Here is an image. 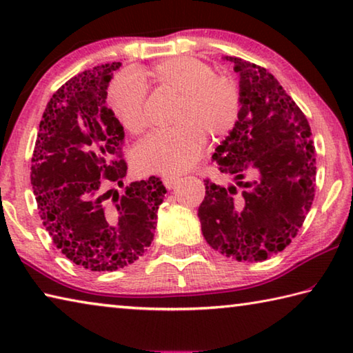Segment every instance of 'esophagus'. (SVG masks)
Wrapping results in <instances>:
<instances>
[{
  "label": "esophagus",
  "instance_id": "esophagus-1",
  "mask_svg": "<svg viewBox=\"0 0 353 353\" xmlns=\"http://www.w3.org/2000/svg\"><path fill=\"white\" fill-rule=\"evenodd\" d=\"M179 181H181V179L179 177H174V176H168V177H163V183H165V187L168 188V190H171V188H174L176 185L179 183Z\"/></svg>",
  "mask_w": 353,
  "mask_h": 353
}]
</instances>
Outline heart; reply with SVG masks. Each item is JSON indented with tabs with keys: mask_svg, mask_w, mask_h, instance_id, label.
Segmentation results:
<instances>
[{
	"mask_svg": "<svg viewBox=\"0 0 353 353\" xmlns=\"http://www.w3.org/2000/svg\"><path fill=\"white\" fill-rule=\"evenodd\" d=\"M154 81L181 94L176 128L148 135L135 149L145 171L181 174L202 155L208 134L213 140L232 132L240 118L241 92L230 76H216L212 65L194 57H172L157 63ZM107 104L129 132L139 134L148 124L146 85L135 71H123L110 82Z\"/></svg>",
	"mask_w": 353,
	"mask_h": 353,
	"instance_id": "heart-1",
	"label": "heart"
}]
</instances>
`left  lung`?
<instances>
[{"label":"left lung","mask_w":353,"mask_h":353,"mask_svg":"<svg viewBox=\"0 0 353 353\" xmlns=\"http://www.w3.org/2000/svg\"><path fill=\"white\" fill-rule=\"evenodd\" d=\"M225 61L240 74L241 112L213 160L235 183L204 181L198 216L205 241L219 254L261 261L288 246L312 208L316 151L305 115L276 77L240 57Z\"/></svg>","instance_id":"8db88e82"}]
</instances>
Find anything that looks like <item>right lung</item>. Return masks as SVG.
<instances>
[{
    "mask_svg": "<svg viewBox=\"0 0 353 353\" xmlns=\"http://www.w3.org/2000/svg\"><path fill=\"white\" fill-rule=\"evenodd\" d=\"M121 63L82 71L46 104L31 166L40 218L52 243L88 271H117L139 260L154 240L166 190L159 177L123 187L124 129L105 105Z\"/></svg>",
    "mask_w": 353,
    "mask_h": 353,
    "instance_id": "1",
    "label": "right lung"
}]
</instances>
